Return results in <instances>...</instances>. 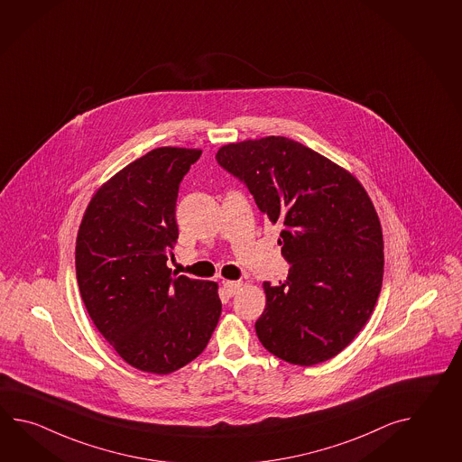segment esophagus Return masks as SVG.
Masks as SVG:
<instances>
[{
    "instance_id": "34e87169",
    "label": "esophagus",
    "mask_w": 462,
    "mask_h": 462,
    "mask_svg": "<svg viewBox=\"0 0 462 462\" xmlns=\"http://www.w3.org/2000/svg\"><path fill=\"white\" fill-rule=\"evenodd\" d=\"M244 286L242 282H224V291L228 296H236V292L240 291V288Z\"/></svg>"
}]
</instances>
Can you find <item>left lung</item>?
Masks as SVG:
<instances>
[{"instance_id": "obj_1", "label": "left lung", "mask_w": 462, "mask_h": 462, "mask_svg": "<svg viewBox=\"0 0 462 462\" xmlns=\"http://www.w3.org/2000/svg\"><path fill=\"white\" fill-rule=\"evenodd\" d=\"M216 160L242 180L291 264L264 282L254 329L263 347L310 367L337 356L365 326L383 280V236L365 189L348 171L284 136L230 143Z\"/></svg>"}]
</instances>
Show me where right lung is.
I'll return each mask as SVG.
<instances>
[{
  "mask_svg": "<svg viewBox=\"0 0 462 462\" xmlns=\"http://www.w3.org/2000/svg\"><path fill=\"white\" fill-rule=\"evenodd\" d=\"M202 151L156 148L95 192L76 245L90 319L132 367L166 375L202 354L222 312L217 282L171 276L176 200Z\"/></svg>",
  "mask_w": 462,
  "mask_h": 462,
  "instance_id": "1",
  "label": "right lung"
}]
</instances>
